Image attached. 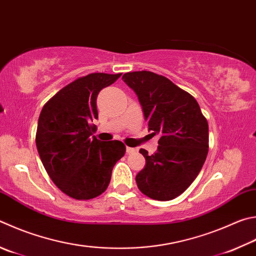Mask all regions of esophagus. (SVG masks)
<instances>
[{"instance_id":"1","label":"esophagus","mask_w":256,"mask_h":256,"mask_svg":"<svg viewBox=\"0 0 256 256\" xmlns=\"http://www.w3.org/2000/svg\"><path fill=\"white\" fill-rule=\"evenodd\" d=\"M136 150L134 148H130V146H126V153L128 154H132V153L136 152Z\"/></svg>"}]
</instances>
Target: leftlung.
I'll return each instance as SVG.
<instances>
[{
	"label": "left lung",
	"instance_id": "obj_1",
	"mask_svg": "<svg viewBox=\"0 0 256 256\" xmlns=\"http://www.w3.org/2000/svg\"><path fill=\"white\" fill-rule=\"evenodd\" d=\"M122 80L136 94L148 131L160 136L153 154L140 150L146 166L136 176L138 187L156 200H171L200 172L208 153L207 120L197 100L168 78L143 70Z\"/></svg>",
	"mask_w": 256,
	"mask_h": 256
}]
</instances>
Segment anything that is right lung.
<instances>
[{"label": "right lung", "mask_w": 256, "mask_h": 256, "mask_svg": "<svg viewBox=\"0 0 256 256\" xmlns=\"http://www.w3.org/2000/svg\"><path fill=\"white\" fill-rule=\"evenodd\" d=\"M120 77L95 72L78 78L40 113L36 144L41 162L54 184L78 200L95 198L108 189L114 166L125 153L120 141L97 140L90 124L98 118V92Z\"/></svg>", "instance_id": "right-lung-1"}]
</instances>
